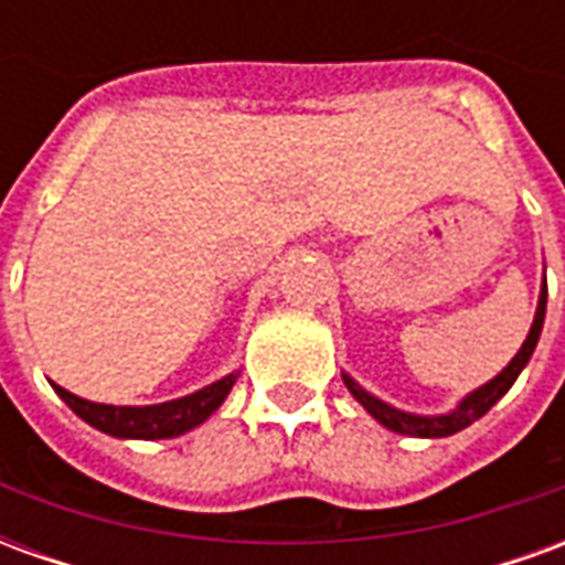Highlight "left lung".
I'll return each instance as SVG.
<instances>
[{"label":"left lung","mask_w":565,"mask_h":565,"mask_svg":"<svg viewBox=\"0 0 565 565\" xmlns=\"http://www.w3.org/2000/svg\"><path fill=\"white\" fill-rule=\"evenodd\" d=\"M545 306H547V284H542V296H539V308H535V320L533 327H530V335H526V342L521 344V351L514 354L509 366L499 372L497 379L487 381L484 387H478L475 393H469L466 399H462L454 412L448 415H438V417H420V415H408V412H399V408H393V405L381 403L375 399L372 393H366L360 384H356L351 375H342L344 387L354 393V399L363 408H366L369 415L375 417L379 424H384L393 433H403V436H417V438H441V436H454V433H460L469 424H475L478 417H484L493 405L509 393V387L518 381V375L523 372V366L530 363V356H533L535 344H539V335H542V323H545Z\"/></svg>","instance_id":"obj_1"}]
</instances>
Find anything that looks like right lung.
Masks as SVG:
<instances>
[{"mask_svg": "<svg viewBox=\"0 0 565 565\" xmlns=\"http://www.w3.org/2000/svg\"><path fill=\"white\" fill-rule=\"evenodd\" d=\"M235 379L238 372L226 375V379L214 381L209 387L202 391L190 393V396H181V399H172V403H160V405H103V403H87L81 399L75 393L63 391L56 387L60 399L81 417L87 420L96 429H103L108 436L117 438H174L199 426L205 417H211L221 403L230 396L233 391Z\"/></svg>", "mask_w": 565, "mask_h": 565, "instance_id": "obj_1", "label": "right lung"}]
</instances>
